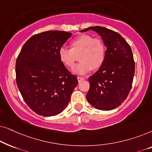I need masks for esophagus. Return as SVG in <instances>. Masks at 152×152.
I'll list each match as a JSON object with an SVG mask.
<instances>
[{
    "label": "esophagus",
    "mask_w": 152,
    "mask_h": 152,
    "mask_svg": "<svg viewBox=\"0 0 152 152\" xmlns=\"http://www.w3.org/2000/svg\"><path fill=\"white\" fill-rule=\"evenodd\" d=\"M77 80L79 82H81L82 81L84 80V77H77Z\"/></svg>",
    "instance_id": "1"
}]
</instances>
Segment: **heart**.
Masks as SVG:
<instances>
[{
  "label": "heart",
  "instance_id": "obj_1",
  "mask_svg": "<svg viewBox=\"0 0 152 152\" xmlns=\"http://www.w3.org/2000/svg\"><path fill=\"white\" fill-rule=\"evenodd\" d=\"M70 49L61 48L58 55L60 61L68 68L73 67L77 57L80 62L72 71L78 75H85L91 70H97L105 59L106 47L100 39L82 34L70 41Z\"/></svg>",
  "mask_w": 152,
  "mask_h": 152
}]
</instances>
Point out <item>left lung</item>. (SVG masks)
I'll use <instances>...</instances> for the list:
<instances>
[{
  "instance_id": "obj_1",
  "label": "left lung",
  "mask_w": 152,
  "mask_h": 152,
  "mask_svg": "<svg viewBox=\"0 0 152 152\" xmlns=\"http://www.w3.org/2000/svg\"><path fill=\"white\" fill-rule=\"evenodd\" d=\"M96 32L107 50L99 70L88 79L90 88L86 99L95 109L109 111L121 104L132 88L135 62L130 45L118 32L104 27H90L81 30Z\"/></svg>"
}]
</instances>
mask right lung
Wrapping results in <instances>:
<instances>
[{"label": "right lung", "instance_id": "add662e5", "mask_svg": "<svg viewBox=\"0 0 152 152\" xmlns=\"http://www.w3.org/2000/svg\"><path fill=\"white\" fill-rule=\"evenodd\" d=\"M72 36L64 31L34 34L23 46L16 62V84L27 105L38 115L61 113L77 79L60 61L58 53Z\"/></svg>", "mask_w": 152, "mask_h": 152}]
</instances>
